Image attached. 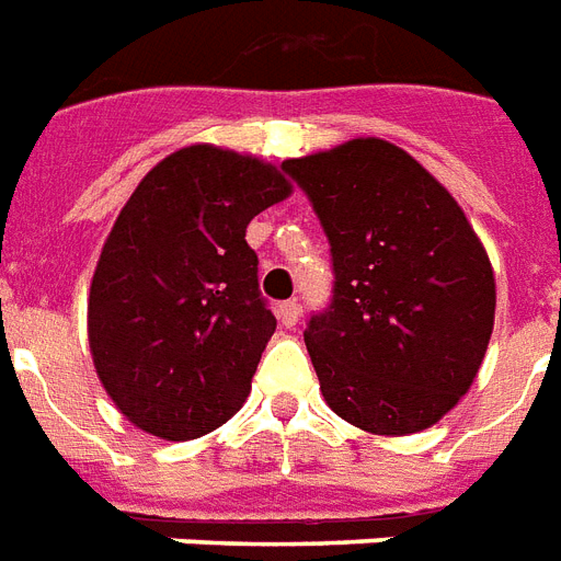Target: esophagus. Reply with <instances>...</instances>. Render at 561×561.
<instances>
[{
	"mask_svg": "<svg viewBox=\"0 0 561 561\" xmlns=\"http://www.w3.org/2000/svg\"><path fill=\"white\" fill-rule=\"evenodd\" d=\"M299 314H302V308H299V302H294V299H288V302H282V306L276 308V317H279V323L285 325V329H294V325L299 323Z\"/></svg>",
	"mask_w": 561,
	"mask_h": 561,
	"instance_id": "1",
	"label": "esophagus"
}]
</instances>
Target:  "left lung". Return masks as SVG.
I'll use <instances>...</instances> for the list:
<instances>
[{
  "instance_id": "left-lung-1",
  "label": "left lung",
  "mask_w": 561,
  "mask_h": 561,
  "mask_svg": "<svg viewBox=\"0 0 561 561\" xmlns=\"http://www.w3.org/2000/svg\"><path fill=\"white\" fill-rule=\"evenodd\" d=\"M282 169L332 244V306L306 329L325 404L378 436L436 425L478 378L495 325V273L466 211L375 136Z\"/></svg>"
}]
</instances>
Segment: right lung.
<instances>
[{"instance_id":"1","label":"right lung","mask_w":561,"mask_h":561,"mask_svg":"<svg viewBox=\"0 0 561 561\" xmlns=\"http://www.w3.org/2000/svg\"><path fill=\"white\" fill-rule=\"evenodd\" d=\"M290 192L271 162L188 145L122 206L92 273L87 334L99 381L139 431L186 443L244 404L276 332L247 224Z\"/></svg>"}]
</instances>
